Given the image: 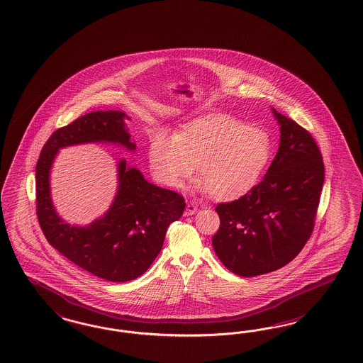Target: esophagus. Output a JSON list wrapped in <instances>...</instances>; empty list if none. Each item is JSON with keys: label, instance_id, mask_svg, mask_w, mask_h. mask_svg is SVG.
Wrapping results in <instances>:
<instances>
[{"label": "esophagus", "instance_id": "obj_1", "mask_svg": "<svg viewBox=\"0 0 363 363\" xmlns=\"http://www.w3.org/2000/svg\"><path fill=\"white\" fill-rule=\"evenodd\" d=\"M196 212H198V206L194 204V203H191V201H188L187 207H186V211H184V216L195 215Z\"/></svg>", "mask_w": 363, "mask_h": 363}]
</instances>
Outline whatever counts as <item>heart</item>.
<instances>
[{
    "label": "heart",
    "mask_w": 363,
    "mask_h": 363,
    "mask_svg": "<svg viewBox=\"0 0 363 363\" xmlns=\"http://www.w3.org/2000/svg\"><path fill=\"white\" fill-rule=\"evenodd\" d=\"M272 139L263 128L225 115L200 117L171 132L155 128L148 141L153 177L180 188L198 163L195 189L216 200L239 199L257 186L272 156Z\"/></svg>",
    "instance_id": "b5f03b06"
}]
</instances>
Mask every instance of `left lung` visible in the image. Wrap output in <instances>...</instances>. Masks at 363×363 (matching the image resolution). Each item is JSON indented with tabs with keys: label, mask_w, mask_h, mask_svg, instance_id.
<instances>
[{
	"label": "left lung",
	"mask_w": 363,
	"mask_h": 363,
	"mask_svg": "<svg viewBox=\"0 0 363 363\" xmlns=\"http://www.w3.org/2000/svg\"><path fill=\"white\" fill-rule=\"evenodd\" d=\"M281 140L263 180L245 196L216 207L220 227L212 247L240 277L281 269L303 248L314 228L325 165L311 135L271 108Z\"/></svg>",
	"instance_id": "1"
}]
</instances>
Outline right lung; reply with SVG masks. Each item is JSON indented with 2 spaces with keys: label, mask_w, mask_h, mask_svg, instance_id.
<instances>
[{
  "label": "right lung",
  "mask_w": 363,
  "mask_h": 363,
  "mask_svg": "<svg viewBox=\"0 0 363 363\" xmlns=\"http://www.w3.org/2000/svg\"><path fill=\"white\" fill-rule=\"evenodd\" d=\"M123 111H96L53 132L35 165L37 218L49 245L79 267L109 281L143 275L163 247L168 225L183 215V196L157 187L125 159L116 162L117 189L109 208L86 225L60 218L50 195V169L61 148L101 143L136 151Z\"/></svg>",
  "instance_id": "add662e5"
}]
</instances>
